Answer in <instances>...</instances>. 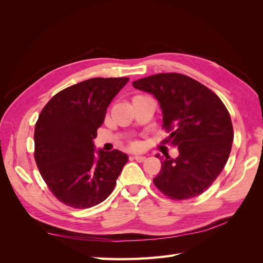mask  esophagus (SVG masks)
<instances>
[{
	"label": "esophagus",
	"instance_id": "obj_1",
	"mask_svg": "<svg viewBox=\"0 0 263 263\" xmlns=\"http://www.w3.org/2000/svg\"><path fill=\"white\" fill-rule=\"evenodd\" d=\"M135 158V160L136 161H138V162H144L145 160H146V156H140V155H137V156H135L134 157Z\"/></svg>",
	"mask_w": 263,
	"mask_h": 263
}]
</instances>
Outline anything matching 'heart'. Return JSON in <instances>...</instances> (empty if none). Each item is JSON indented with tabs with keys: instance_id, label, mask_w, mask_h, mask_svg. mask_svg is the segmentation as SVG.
<instances>
[{
	"instance_id": "obj_1",
	"label": "heart",
	"mask_w": 263,
	"mask_h": 263,
	"mask_svg": "<svg viewBox=\"0 0 263 263\" xmlns=\"http://www.w3.org/2000/svg\"><path fill=\"white\" fill-rule=\"evenodd\" d=\"M137 146H138V145H137V144H135V145H134V146H133V147H135V148H136V147H137Z\"/></svg>"
}]
</instances>
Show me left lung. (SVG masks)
<instances>
[{
	"instance_id": "1",
	"label": "left lung",
	"mask_w": 263,
	"mask_h": 263,
	"mask_svg": "<svg viewBox=\"0 0 263 263\" xmlns=\"http://www.w3.org/2000/svg\"><path fill=\"white\" fill-rule=\"evenodd\" d=\"M153 94L162 110L168 141L179 156L161 159L155 185L173 200L202 194L216 180L228 160L234 140L233 124L224 103L209 87L180 73H159L133 82Z\"/></svg>"
}]
</instances>
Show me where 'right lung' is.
Here are the masks:
<instances>
[{"label":"right lung","instance_id":"add662e5","mask_svg":"<svg viewBox=\"0 0 263 263\" xmlns=\"http://www.w3.org/2000/svg\"><path fill=\"white\" fill-rule=\"evenodd\" d=\"M129 78H92L60 91L35 126V160L60 202L89 209L112 193L128 156L97 149L93 139L106 109Z\"/></svg>","mask_w":263,"mask_h":263}]
</instances>
